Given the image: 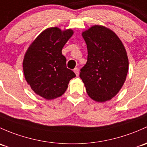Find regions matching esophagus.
<instances>
[{"label": "esophagus", "mask_w": 147, "mask_h": 147, "mask_svg": "<svg viewBox=\"0 0 147 147\" xmlns=\"http://www.w3.org/2000/svg\"><path fill=\"white\" fill-rule=\"evenodd\" d=\"M73 71H74V72L75 73V75H76V76L78 77L79 75V69L78 68V67H76V68L74 69Z\"/></svg>", "instance_id": "34e87169"}]
</instances>
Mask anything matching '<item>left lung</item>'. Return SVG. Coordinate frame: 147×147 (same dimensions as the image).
I'll return each mask as SVG.
<instances>
[{"instance_id":"8db88e82","label":"left lung","mask_w":147,"mask_h":147,"mask_svg":"<svg viewBox=\"0 0 147 147\" xmlns=\"http://www.w3.org/2000/svg\"><path fill=\"white\" fill-rule=\"evenodd\" d=\"M82 35L88 55L80 78L92 99L101 103L109 101L125 82L129 68L125 48L116 34L104 26H92Z\"/></svg>"}]
</instances>
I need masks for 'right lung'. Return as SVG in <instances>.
Masks as SVG:
<instances>
[{"instance_id":"obj_1","label":"right lung","mask_w":147,"mask_h":147,"mask_svg":"<svg viewBox=\"0 0 147 147\" xmlns=\"http://www.w3.org/2000/svg\"><path fill=\"white\" fill-rule=\"evenodd\" d=\"M71 29L50 27L33 41L23 60V71L27 84L35 94L46 100L61 96L69 82L76 75L67 68L62 49L73 35Z\"/></svg>"}]
</instances>
